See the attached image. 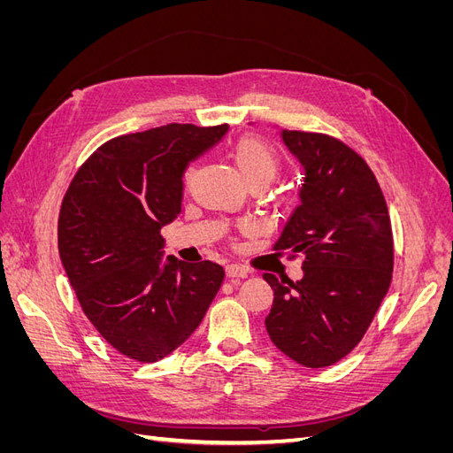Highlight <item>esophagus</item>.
<instances>
[{
	"label": "esophagus",
	"instance_id": "esophagus-1",
	"mask_svg": "<svg viewBox=\"0 0 453 453\" xmlns=\"http://www.w3.org/2000/svg\"><path fill=\"white\" fill-rule=\"evenodd\" d=\"M226 276L232 278V280L248 278V276H250V270L240 266V265H228V266H226Z\"/></svg>",
	"mask_w": 453,
	"mask_h": 453
}]
</instances>
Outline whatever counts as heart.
<instances>
[{"mask_svg":"<svg viewBox=\"0 0 453 453\" xmlns=\"http://www.w3.org/2000/svg\"><path fill=\"white\" fill-rule=\"evenodd\" d=\"M232 157H234L243 180L250 185H268L283 166L281 155L276 147L258 138V135H243V138H240L232 147Z\"/></svg>","mask_w":453,"mask_h":453,"instance_id":"heart-1","label":"heart"}]
</instances>
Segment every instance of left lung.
I'll return each mask as SVG.
<instances>
[{
  "label": "left lung",
  "instance_id": "left-lung-1",
  "mask_svg": "<svg viewBox=\"0 0 453 453\" xmlns=\"http://www.w3.org/2000/svg\"><path fill=\"white\" fill-rule=\"evenodd\" d=\"M306 170L300 203L273 251L304 257V278L263 273L273 291L270 340L310 366L334 365L359 344L393 278L386 198L361 155L333 135L283 130Z\"/></svg>",
  "mask_w": 453,
  "mask_h": 453
}]
</instances>
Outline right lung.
<instances>
[{
    "mask_svg": "<svg viewBox=\"0 0 453 453\" xmlns=\"http://www.w3.org/2000/svg\"><path fill=\"white\" fill-rule=\"evenodd\" d=\"M226 125H164L119 135L81 164L58 215V251L81 308L128 359L155 363L195 333L221 265L162 260L160 228L181 211L187 164Z\"/></svg>",
    "mask_w": 453,
    "mask_h": 453,
    "instance_id": "add662e5",
    "label": "right lung"
}]
</instances>
